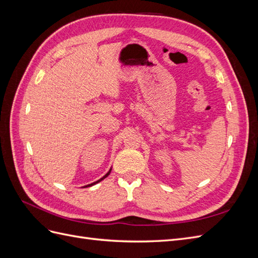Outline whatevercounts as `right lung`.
I'll list each match as a JSON object with an SVG mask.
<instances>
[{"mask_svg": "<svg viewBox=\"0 0 258 258\" xmlns=\"http://www.w3.org/2000/svg\"><path fill=\"white\" fill-rule=\"evenodd\" d=\"M111 171H112V168L110 169V170H108V172L103 176V177H101L100 179H98V181H96V182H93V183H91V184H88V185H86V186H84V187H90V186H93V185H96L97 183H99V182H101V181H102V179H104L106 176H108V174H110L111 173Z\"/></svg>", "mask_w": 258, "mask_h": 258, "instance_id": "right-lung-1", "label": "right lung"}]
</instances>
